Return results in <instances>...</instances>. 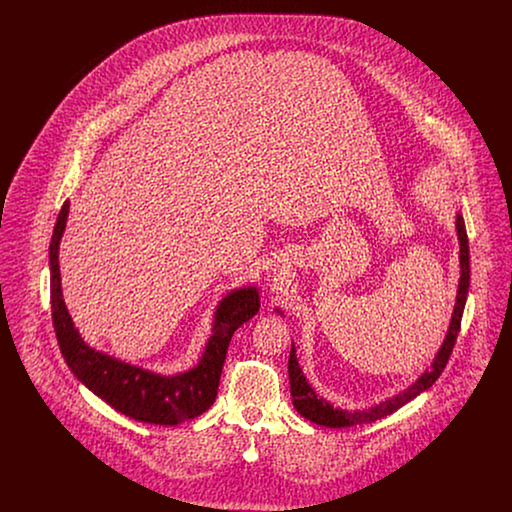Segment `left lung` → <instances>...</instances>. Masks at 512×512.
<instances>
[{
	"label": "left lung",
	"mask_w": 512,
	"mask_h": 512,
	"mask_svg": "<svg viewBox=\"0 0 512 512\" xmlns=\"http://www.w3.org/2000/svg\"><path fill=\"white\" fill-rule=\"evenodd\" d=\"M457 236H459V245H461V280H459V290H457V303L453 309V317L451 324L447 330V336L439 347L438 355L434 359L432 366L414 382L411 388H407L401 393H397L395 397H390L370 409H361V411H343L334 405H330L326 399L318 397L317 391L313 390L307 382V378L303 376V370L299 368L297 363V355L295 349L290 351V361H288V372H290V388H292L293 407L297 409V413L305 416L307 420L326 426V428H349V426H359V424H368L374 420H380L388 414L395 413L397 409H401L405 403H409L416 395H420L422 391L432 388V384L439 378V374L443 372V368L447 365L455 341L461 330V318H463L464 305H466V295L470 288V251H468V238H466V228H464L463 215H457Z\"/></svg>",
	"instance_id": "8db88e82"
}]
</instances>
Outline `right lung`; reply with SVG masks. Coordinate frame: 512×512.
<instances>
[{
	"label": "right lung",
	"mask_w": 512,
	"mask_h": 512,
	"mask_svg": "<svg viewBox=\"0 0 512 512\" xmlns=\"http://www.w3.org/2000/svg\"><path fill=\"white\" fill-rule=\"evenodd\" d=\"M67 217L69 201L61 207L49 244V293L55 336L74 376L115 411L147 424L174 426L205 413L217 399L228 343L234 332L255 317L261 307L257 288L234 290L220 301L213 334L199 363L188 372L161 376L140 366L122 363L86 345L65 307L59 274V242Z\"/></svg>",
	"instance_id": "right-lung-1"
}]
</instances>
